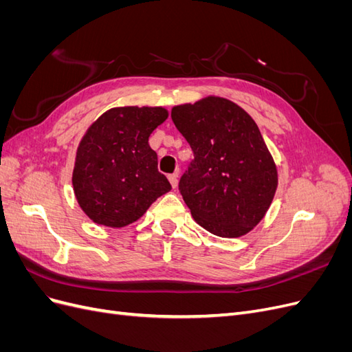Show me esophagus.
Masks as SVG:
<instances>
[{"label":"esophagus","mask_w":352,"mask_h":352,"mask_svg":"<svg viewBox=\"0 0 352 352\" xmlns=\"http://www.w3.org/2000/svg\"><path fill=\"white\" fill-rule=\"evenodd\" d=\"M167 177L170 180V184H172V186L176 188L177 186V173H172V175H168Z\"/></svg>","instance_id":"obj_1"}]
</instances>
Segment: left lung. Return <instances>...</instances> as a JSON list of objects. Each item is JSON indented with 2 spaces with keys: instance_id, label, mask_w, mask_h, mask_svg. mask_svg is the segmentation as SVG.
<instances>
[{
  "instance_id": "obj_1",
  "label": "left lung",
  "mask_w": 352,
  "mask_h": 352,
  "mask_svg": "<svg viewBox=\"0 0 352 352\" xmlns=\"http://www.w3.org/2000/svg\"><path fill=\"white\" fill-rule=\"evenodd\" d=\"M194 160L179 180L192 217L221 238L250 232L269 210L278 172L257 124L236 104L208 97L172 110Z\"/></svg>"
}]
</instances>
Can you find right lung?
Here are the masks:
<instances>
[{
    "label": "right lung",
    "mask_w": 352,
    "mask_h": 352,
    "mask_svg": "<svg viewBox=\"0 0 352 352\" xmlns=\"http://www.w3.org/2000/svg\"><path fill=\"white\" fill-rule=\"evenodd\" d=\"M167 116L162 107L111 109L83 136L73 188L79 206L95 223L131 225L172 189L148 145V138Z\"/></svg>",
    "instance_id": "obj_1"
}]
</instances>
